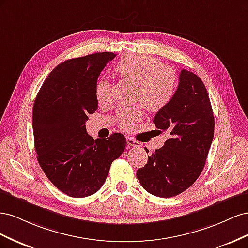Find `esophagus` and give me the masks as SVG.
I'll return each instance as SVG.
<instances>
[{
	"instance_id": "1",
	"label": "esophagus",
	"mask_w": 248,
	"mask_h": 248,
	"mask_svg": "<svg viewBox=\"0 0 248 248\" xmlns=\"http://www.w3.org/2000/svg\"><path fill=\"white\" fill-rule=\"evenodd\" d=\"M127 145H128L129 148H139L140 146V142L136 140H133L132 138H127Z\"/></svg>"
}]
</instances>
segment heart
<instances>
[{
    "mask_svg": "<svg viewBox=\"0 0 248 248\" xmlns=\"http://www.w3.org/2000/svg\"><path fill=\"white\" fill-rule=\"evenodd\" d=\"M118 76L138 84L136 100L141 102L149 111H159L172 99L177 89V74L170 67L152 56L130 54L121 58L116 66ZM95 97L99 104H106L110 98V89L106 79L97 81ZM140 119L138 108H123L119 112V122L124 129H131Z\"/></svg>",
    "mask_w": 248,
    "mask_h": 248,
    "instance_id": "heart-1",
    "label": "heart"
}]
</instances>
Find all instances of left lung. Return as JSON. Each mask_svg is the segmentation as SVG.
Masks as SVG:
<instances>
[{
  "instance_id": "obj_1",
  "label": "left lung",
  "mask_w": 248,
  "mask_h": 248,
  "mask_svg": "<svg viewBox=\"0 0 248 248\" xmlns=\"http://www.w3.org/2000/svg\"><path fill=\"white\" fill-rule=\"evenodd\" d=\"M158 131H168L164 146L148 157L137 177L142 188L159 198H171L196 182L205 167L214 136V116L204 82L183 69L179 86L166 108L155 115ZM146 152L149 151L145 148Z\"/></svg>"
}]
</instances>
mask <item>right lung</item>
Returning a JSON list of instances; mask_svg holds the SVG:
<instances>
[{
    "mask_svg": "<svg viewBox=\"0 0 248 248\" xmlns=\"http://www.w3.org/2000/svg\"><path fill=\"white\" fill-rule=\"evenodd\" d=\"M115 57L112 52H97L59 64L34 102L37 159L49 181L71 198H86L98 191L111 162L125 150L122 133L94 140L85 125L88 116L98 108L97 79Z\"/></svg>",
    "mask_w": 248,
    "mask_h": 248,
    "instance_id": "1",
    "label": "right lung"
}]
</instances>
